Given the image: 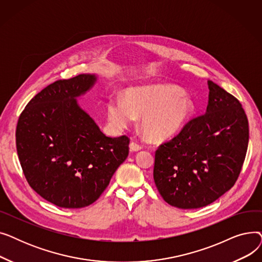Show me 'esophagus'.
<instances>
[{"mask_svg":"<svg viewBox=\"0 0 262 262\" xmlns=\"http://www.w3.org/2000/svg\"><path fill=\"white\" fill-rule=\"evenodd\" d=\"M141 148H142V145L135 142V141H132L129 143V149L132 150V152H138V150H140Z\"/></svg>","mask_w":262,"mask_h":262,"instance_id":"34e87169","label":"esophagus"}]
</instances>
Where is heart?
<instances>
[{
	"mask_svg": "<svg viewBox=\"0 0 262 262\" xmlns=\"http://www.w3.org/2000/svg\"><path fill=\"white\" fill-rule=\"evenodd\" d=\"M194 110L193 101L172 85H147L129 88L125 99L112 96L107 102L109 125L122 130L141 116V127L149 139L166 140L180 132Z\"/></svg>",
	"mask_w": 262,
	"mask_h": 262,
	"instance_id": "b5f03b06",
	"label": "heart"
}]
</instances>
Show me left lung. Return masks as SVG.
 <instances>
[{"label": "left lung", "instance_id": "8db88e82", "mask_svg": "<svg viewBox=\"0 0 262 262\" xmlns=\"http://www.w3.org/2000/svg\"><path fill=\"white\" fill-rule=\"evenodd\" d=\"M208 88L206 114L191 119L155 152V185L177 208H201L222 196L245 159L249 121L241 103L211 80Z\"/></svg>", "mask_w": 262, "mask_h": 262}]
</instances>
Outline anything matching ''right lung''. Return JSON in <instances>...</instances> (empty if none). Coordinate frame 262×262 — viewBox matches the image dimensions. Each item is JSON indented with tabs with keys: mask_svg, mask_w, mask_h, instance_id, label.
Listing matches in <instances>:
<instances>
[{
	"mask_svg": "<svg viewBox=\"0 0 262 262\" xmlns=\"http://www.w3.org/2000/svg\"><path fill=\"white\" fill-rule=\"evenodd\" d=\"M95 75L56 80L37 93L21 113L16 144L30 186L62 208H82L98 200L129 152V138H110L76 98Z\"/></svg>",
	"mask_w": 262,
	"mask_h": 262,
	"instance_id": "right-lung-1",
	"label": "right lung"
}]
</instances>
